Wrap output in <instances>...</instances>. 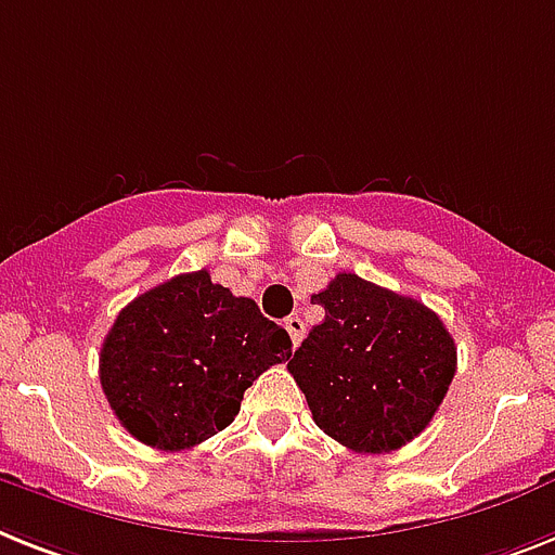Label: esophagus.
<instances>
[{"instance_id": "34e87169", "label": "esophagus", "mask_w": 555, "mask_h": 555, "mask_svg": "<svg viewBox=\"0 0 555 555\" xmlns=\"http://www.w3.org/2000/svg\"><path fill=\"white\" fill-rule=\"evenodd\" d=\"M283 326H286L288 337H292V346L297 349V346H300V343H304V337H306V323L297 318V314H292V318L283 320Z\"/></svg>"}]
</instances>
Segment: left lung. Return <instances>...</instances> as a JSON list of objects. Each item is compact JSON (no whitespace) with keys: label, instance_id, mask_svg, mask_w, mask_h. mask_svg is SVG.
Masks as SVG:
<instances>
[{"label":"left lung","instance_id":"obj_1","mask_svg":"<svg viewBox=\"0 0 555 555\" xmlns=\"http://www.w3.org/2000/svg\"><path fill=\"white\" fill-rule=\"evenodd\" d=\"M311 304L326 320L288 371L320 431L357 453H388L420 437L446 400L456 346L446 323L414 297L340 272Z\"/></svg>","mask_w":555,"mask_h":555}]
</instances>
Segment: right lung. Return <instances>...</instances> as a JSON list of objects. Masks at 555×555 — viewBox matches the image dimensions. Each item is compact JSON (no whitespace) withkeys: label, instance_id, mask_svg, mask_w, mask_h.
Returning <instances> with one entry per match:
<instances>
[{"label":"right lung","instance_id":"add662e5","mask_svg":"<svg viewBox=\"0 0 555 555\" xmlns=\"http://www.w3.org/2000/svg\"><path fill=\"white\" fill-rule=\"evenodd\" d=\"M288 357L286 328L201 269L118 311L104 337L99 377L132 437L158 451H184L223 431L246 388Z\"/></svg>","mask_w":555,"mask_h":555}]
</instances>
